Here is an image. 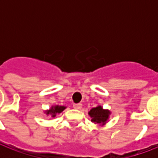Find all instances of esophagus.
<instances>
[{
  "label": "esophagus",
  "mask_w": 158,
  "mask_h": 158,
  "mask_svg": "<svg viewBox=\"0 0 158 158\" xmlns=\"http://www.w3.org/2000/svg\"><path fill=\"white\" fill-rule=\"evenodd\" d=\"M73 108L74 109H77V110H79L82 108V104H80V103H78V104H73Z\"/></svg>",
  "instance_id": "esophagus-1"
}]
</instances>
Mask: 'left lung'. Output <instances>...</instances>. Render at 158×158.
<instances>
[{
  "instance_id": "1",
  "label": "left lung",
  "mask_w": 158,
  "mask_h": 158,
  "mask_svg": "<svg viewBox=\"0 0 158 158\" xmlns=\"http://www.w3.org/2000/svg\"><path fill=\"white\" fill-rule=\"evenodd\" d=\"M111 111L108 109H104L101 105L96 107H93L88 113L89 116L91 118V121L96 124L103 126L106 124L111 115Z\"/></svg>"
}]
</instances>
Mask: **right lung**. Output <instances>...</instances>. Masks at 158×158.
I'll use <instances>...</instances> for the list:
<instances>
[{"label":"right lung","mask_w":158,"mask_h":158,"mask_svg":"<svg viewBox=\"0 0 158 158\" xmlns=\"http://www.w3.org/2000/svg\"><path fill=\"white\" fill-rule=\"evenodd\" d=\"M66 109V106H59V105H54L52 106L48 110L44 111V113L46 114V116H51L52 118H55L56 114L61 113L63 110Z\"/></svg>","instance_id":"1"}]
</instances>
